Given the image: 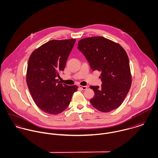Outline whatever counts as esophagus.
Segmentation results:
<instances>
[{
  "instance_id": "obj_1",
  "label": "esophagus",
  "mask_w": 158,
  "mask_h": 158,
  "mask_svg": "<svg viewBox=\"0 0 158 158\" xmlns=\"http://www.w3.org/2000/svg\"><path fill=\"white\" fill-rule=\"evenodd\" d=\"M79 88H80L81 89H82V90H86V89L88 88V87H87L86 86H81V85L79 86Z\"/></svg>"
}]
</instances>
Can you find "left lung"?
<instances>
[{
  "instance_id": "obj_1",
  "label": "left lung",
  "mask_w": 158,
  "mask_h": 158,
  "mask_svg": "<svg viewBox=\"0 0 158 158\" xmlns=\"http://www.w3.org/2000/svg\"><path fill=\"white\" fill-rule=\"evenodd\" d=\"M77 48L89 63L92 70L101 72L102 87L90 86L95 92L90 100L91 105L103 113L118 108L132 83L129 59L124 48L102 36L82 39Z\"/></svg>"
}]
</instances>
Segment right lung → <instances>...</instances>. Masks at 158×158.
Returning <instances> with one entry per match:
<instances>
[{
    "mask_svg": "<svg viewBox=\"0 0 158 158\" xmlns=\"http://www.w3.org/2000/svg\"><path fill=\"white\" fill-rule=\"evenodd\" d=\"M76 40H52L35 49L27 65L26 80L36 105L44 113L58 114L69 105L78 87L58 82Z\"/></svg>",
    "mask_w": 158,
    "mask_h": 158,
    "instance_id": "1",
    "label": "right lung"
}]
</instances>
